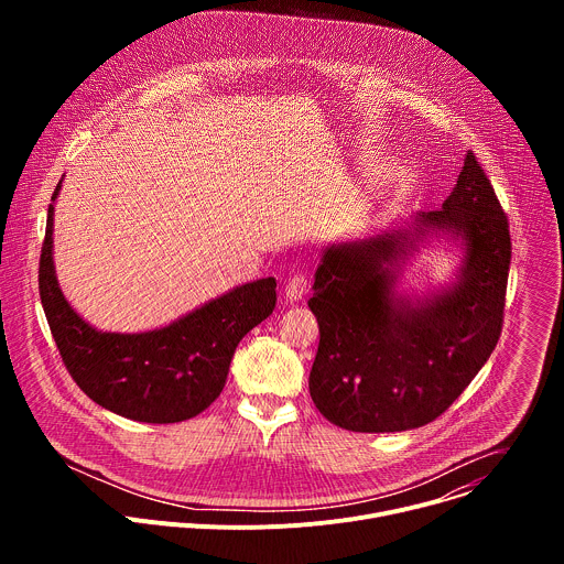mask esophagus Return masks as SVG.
Masks as SVG:
<instances>
[{
    "label": "esophagus",
    "mask_w": 564,
    "mask_h": 564,
    "mask_svg": "<svg viewBox=\"0 0 564 564\" xmlns=\"http://www.w3.org/2000/svg\"><path fill=\"white\" fill-rule=\"evenodd\" d=\"M305 292H307V279L303 274H294L285 283V299H290V301H301Z\"/></svg>",
    "instance_id": "esophagus-1"
}]
</instances>
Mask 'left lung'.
<instances>
[{
	"instance_id": "1",
	"label": "left lung",
	"mask_w": 564,
	"mask_h": 564,
	"mask_svg": "<svg viewBox=\"0 0 564 564\" xmlns=\"http://www.w3.org/2000/svg\"><path fill=\"white\" fill-rule=\"evenodd\" d=\"M433 235L463 250L454 281L399 291L408 259ZM509 265L507 216L470 151L442 209L326 246L307 301L321 335L310 370L318 413L355 433L440 417L500 339Z\"/></svg>"
}]
</instances>
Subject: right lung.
Returning a JSON list of instances; mask_svg holds the SVG:
<instances>
[{
	"mask_svg": "<svg viewBox=\"0 0 564 564\" xmlns=\"http://www.w3.org/2000/svg\"><path fill=\"white\" fill-rule=\"evenodd\" d=\"M62 181L53 192V203ZM40 257V296L62 361L98 406L144 424L196 417L220 394L234 350L276 305V279L236 285L163 328L102 333L66 301L53 263V214Z\"/></svg>",
	"mask_w": 564,
	"mask_h": 564,
	"instance_id": "1",
	"label": "right lung"
}]
</instances>
